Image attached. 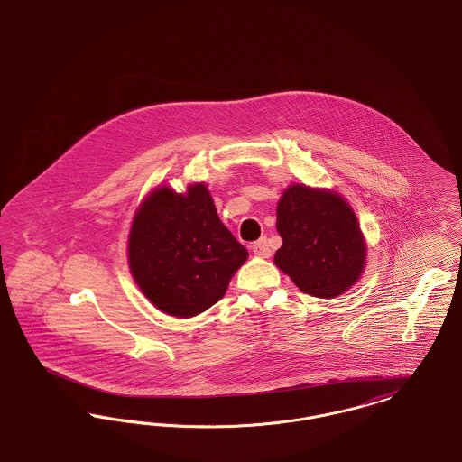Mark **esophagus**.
Listing matches in <instances>:
<instances>
[{
	"instance_id": "esophagus-1",
	"label": "esophagus",
	"mask_w": 462,
	"mask_h": 462,
	"mask_svg": "<svg viewBox=\"0 0 462 462\" xmlns=\"http://www.w3.org/2000/svg\"><path fill=\"white\" fill-rule=\"evenodd\" d=\"M252 252L255 254V255H259V257H269L271 255V248H269V245H267L266 238H261L259 242L254 243L252 245Z\"/></svg>"
}]
</instances>
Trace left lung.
<instances>
[{
  "label": "left lung",
  "instance_id": "8db88e82",
  "mask_svg": "<svg viewBox=\"0 0 462 462\" xmlns=\"http://www.w3.org/2000/svg\"><path fill=\"white\" fill-rule=\"evenodd\" d=\"M276 217L283 245L276 250L274 264L300 291L330 299L360 278L364 235L340 196L293 184L282 196Z\"/></svg>",
  "mask_w": 462,
  "mask_h": 462
}]
</instances>
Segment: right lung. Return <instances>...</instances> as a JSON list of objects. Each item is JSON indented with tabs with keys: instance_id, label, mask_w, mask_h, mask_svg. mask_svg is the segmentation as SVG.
Masks as SVG:
<instances>
[{
	"instance_id": "add662e5",
	"label": "right lung",
	"mask_w": 462,
	"mask_h": 462,
	"mask_svg": "<svg viewBox=\"0 0 462 462\" xmlns=\"http://www.w3.org/2000/svg\"><path fill=\"white\" fill-rule=\"evenodd\" d=\"M248 252L220 222L205 184L186 195L160 188L132 222L128 263L134 280L163 313L188 318L214 306Z\"/></svg>"
}]
</instances>
